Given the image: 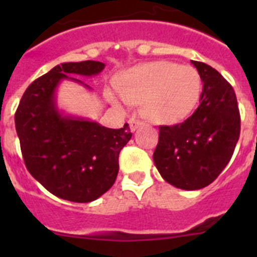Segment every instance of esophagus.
Instances as JSON below:
<instances>
[{
	"label": "esophagus",
	"mask_w": 257,
	"mask_h": 257,
	"mask_svg": "<svg viewBox=\"0 0 257 257\" xmlns=\"http://www.w3.org/2000/svg\"><path fill=\"white\" fill-rule=\"evenodd\" d=\"M140 124H143V122L140 121V119H135V118H133V119H130V130L134 133V131L140 126Z\"/></svg>",
	"instance_id": "1"
}]
</instances>
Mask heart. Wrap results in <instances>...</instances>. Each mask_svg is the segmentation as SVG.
I'll return each instance as SVG.
<instances>
[{"mask_svg":"<svg viewBox=\"0 0 257 257\" xmlns=\"http://www.w3.org/2000/svg\"><path fill=\"white\" fill-rule=\"evenodd\" d=\"M201 77L189 65L153 61L127 70L118 94L106 92L114 106L142 103L143 113L154 123H174L192 112L201 95Z\"/></svg>","mask_w":257,"mask_h":257,"instance_id":"obj_1","label":"heart"}]
</instances>
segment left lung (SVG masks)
<instances>
[{"instance_id":"1","label":"left lung","mask_w":257,"mask_h":257,"mask_svg":"<svg viewBox=\"0 0 257 257\" xmlns=\"http://www.w3.org/2000/svg\"><path fill=\"white\" fill-rule=\"evenodd\" d=\"M203 82L199 106L183 123L160 126L153 154L166 181L184 190L207 187L225 169L239 139L240 118L234 90L205 63L192 60Z\"/></svg>"}]
</instances>
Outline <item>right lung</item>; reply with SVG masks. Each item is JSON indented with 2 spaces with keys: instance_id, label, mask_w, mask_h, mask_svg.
I'll use <instances>...</instances> for the list:
<instances>
[{
  "instance_id": "add662e5",
  "label": "right lung",
  "mask_w": 257,
  "mask_h": 257,
  "mask_svg": "<svg viewBox=\"0 0 257 257\" xmlns=\"http://www.w3.org/2000/svg\"><path fill=\"white\" fill-rule=\"evenodd\" d=\"M104 67L94 60L56 65L28 86L15 113L27 169L61 199L86 203L108 192L119 170V152L133 136L127 123L118 130L108 128L59 109L56 91L63 81L91 90L72 76H97Z\"/></svg>"
}]
</instances>
